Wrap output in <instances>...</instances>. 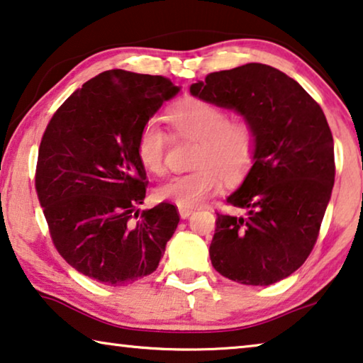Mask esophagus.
<instances>
[{
	"label": "esophagus",
	"mask_w": 363,
	"mask_h": 363,
	"mask_svg": "<svg viewBox=\"0 0 363 363\" xmlns=\"http://www.w3.org/2000/svg\"><path fill=\"white\" fill-rule=\"evenodd\" d=\"M192 213H194V208H184V206H179V216L182 218V220H187Z\"/></svg>",
	"instance_id": "esophagus-1"
}]
</instances>
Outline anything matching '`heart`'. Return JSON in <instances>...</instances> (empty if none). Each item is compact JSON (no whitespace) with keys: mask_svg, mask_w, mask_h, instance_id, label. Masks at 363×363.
<instances>
[{"mask_svg":"<svg viewBox=\"0 0 363 363\" xmlns=\"http://www.w3.org/2000/svg\"><path fill=\"white\" fill-rule=\"evenodd\" d=\"M168 118L176 135L197 142L194 150L197 169L161 184L157 189L158 200L192 208L218 191L221 177L234 182L249 171L257 148V135L249 121L228 118L226 109L200 99L181 101ZM166 148L168 134L157 119H148L135 143L142 168L153 176L163 174Z\"/></svg>","mask_w":363,"mask_h":363,"instance_id":"b5f03b06","label":"heart"}]
</instances>
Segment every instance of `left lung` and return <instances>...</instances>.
Here are the masks:
<instances>
[{
	"label": "left lung",
	"instance_id": "1",
	"mask_svg": "<svg viewBox=\"0 0 363 363\" xmlns=\"http://www.w3.org/2000/svg\"><path fill=\"white\" fill-rule=\"evenodd\" d=\"M191 94L233 109L257 135L254 164L226 202L210 244L213 268L245 286H269L307 260L335 186V143L318 103L294 79L260 62L208 74Z\"/></svg>",
	"mask_w": 363,
	"mask_h": 363
}]
</instances>
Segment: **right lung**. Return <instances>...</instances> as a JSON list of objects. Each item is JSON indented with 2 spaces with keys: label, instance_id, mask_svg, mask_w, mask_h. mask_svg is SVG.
Returning a JSON list of instances; mask_svg holds the SVG:
<instances>
[{
  "label": "right lung",
  "instance_id": "add662e5",
  "mask_svg": "<svg viewBox=\"0 0 363 363\" xmlns=\"http://www.w3.org/2000/svg\"><path fill=\"white\" fill-rule=\"evenodd\" d=\"M169 79L111 69L87 80L51 118L35 187L53 244L89 278L124 286L158 268L179 215L171 203L142 211L147 172L142 125L179 94Z\"/></svg>",
  "mask_w": 363,
  "mask_h": 363
}]
</instances>
